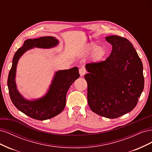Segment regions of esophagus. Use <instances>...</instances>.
I'll use <instances>...</instances> for the list:
<instances>
[{"instance_id": "34e87169", "label": "esophagus", "mask_w": 152, "mask_h": 152, "mask_svg": "<svg viewBox=\"0 0 152 152\" xmlns=\"http://www.w3.org/2000/svg\"><path fill=\"white\" fill-rule=\"evenodd\" d=\"M86 71L84 68H81L79 69V73H80V76L84 75L86 74Z\"/></svg>"}]
</instances>
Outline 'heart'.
I'll return each mask as SVG.
<instances>
[{"label":"heart","mask_w":152,"mask_h":152,"mask_svg":"<svg viewBox=\"0 0 152 152\" xmlns=\"http://www.w3.org/2000/svg\"><path fill=\"white\" fill-rule=\"evenodd\" d=\"M90 50V49H87L86 50V53L89 52ZM106 54L105 52V50L102 48V47H98L95 49V50H94V53H93V56L95 59H99L102 58H103Z\"/></svg>","instance_id":"heart-1"}]
</instances>
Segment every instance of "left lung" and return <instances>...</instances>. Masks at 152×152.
<instances>
[{
    "instance_id": "obj_1",
    "label": "left lung",
    "mask_w": 152,
    "mask_h": 152,
    "mask_svg": "<svg viewBox=\"0 0 152 152\" xmlns=\"http://www.w3.org/2000/svg\"><path fill=\"white\" fill-rule=\"evenodd\" d=\"M105 39L112 45L109 57L86 65L87 102L95 113L115 118L136 106L144 89L143 67L129 40L117 35Z\"/></svg>"
}]
</instances>
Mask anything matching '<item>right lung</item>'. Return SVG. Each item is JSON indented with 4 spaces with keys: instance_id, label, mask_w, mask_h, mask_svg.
<instances>
[{
    "instance_id": "obj_1",
    "label": "right lung",
    "mask_w": 152,
    "mask_h": 152,
    "mask_svg": "<svg viewBox=\"0 0 152 152\" xmlns=\"http://www.w3.org/2000/svg\"><path fill=\"white\" fill-rule=\"evenodd\" d=\"M59 44L54 37H43L26 40L23 46L17 50L12 59V67L8 75L7 86L10 98L15 107L26 115L39 121L53 118L65 108L66 96L71 85L80 77L77 66L55 73L49 90L42 98L34 100L25 99L17 89L16 72L18 61L28 50L34 48L49 49Z\"/></svg>"
}]
</instances>
